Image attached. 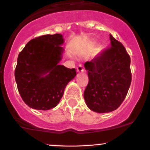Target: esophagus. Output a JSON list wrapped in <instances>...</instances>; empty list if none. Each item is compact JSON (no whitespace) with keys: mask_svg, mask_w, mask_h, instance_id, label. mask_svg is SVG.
Here are the masks:
<instances>
[{"mask_svg":"<svg viewBox=\"0 0 150 150\" xmlns=\"http://www.w3.org/2000/svg\"><path fill=\"white\" fill-rule=\"evenodd\" d=\"M76 71H77V72L79 73H82L84 71V68H83V65H79L77 66V68H76Z\"/></svg>","mask_w":150,"mask_h":150,"instance_id":"1","label":"esophagus"}]
</instances>
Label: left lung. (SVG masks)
<instances>
[{"label": "left lung", "instance_id": "obj_1", "mask_svg": "<svg viewBox=\"0 0 150 150\" xmlns=\"http://www.w3.org/2000/svg\"><path fill=\"white\" fill-rule=\"evenodd\" d=\"M111 47L85 63L88 84L84 99L91 110L109 112L125 100L132 80L130 57L125 46L110 35Z\"/></svg>", "mask_w": 150, "mask_h": 150}]
</instances>
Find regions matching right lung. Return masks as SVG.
Masks as SVG:
<instances>
[{"label": "right lung", "mask_w": 150, "mask_h": 150, "mask_svg": "<svg viewBox=\"0 0 150 150\" xmlns=\"http://www.w3.org/2000/svg\"><path fill=\"white\" fill-rule=\"evenodd\" d=\"M64 40L59 34L35 38L20 52L15 81L23 102L30 108L48 110L59 104L75 68L59 65Z\"/></svg>", "instance_id": "1"}]
</instances>
